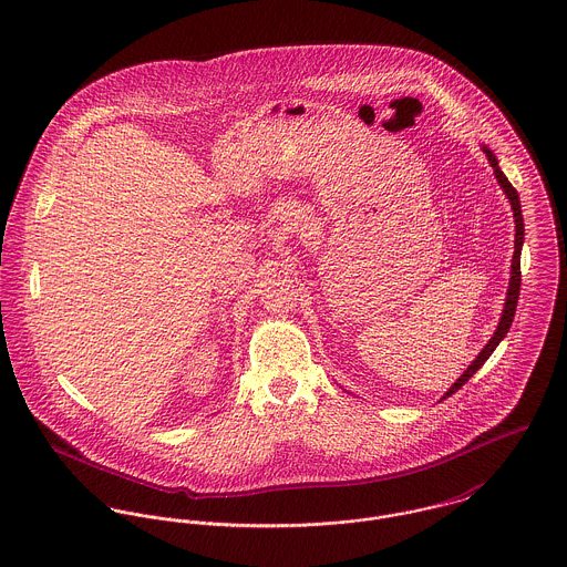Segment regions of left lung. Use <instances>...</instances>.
<instances>
[{"mask_svg":"<svg viewBox=\"0 0 567 567\" xmlns=\"http://www.w3.org/2000/svg\"><path fill=\"white\" fill-rule=\"evenodd\" d=\"M483 153L486 155V159L493 167V174L499 183V187L504 189L508 203H511V209H513V218H515V252H513V264H511V281H508V290H506V303H504V310H502V317H499V323L495 327L491 340L486 342L485 349L476 355V360L467 367V371L447 389V393L441 398V400H447L450 395H454L483 364L488 360V355L495 351V347L499 344V340L508 333L511 323H513V317H515V308H517V299H519V286H522V270H519V255H522V244H524V218H522V205H519V194L515 192V187L508 183V178L504 176V172L499 169L495 155L483 146Z\"/></svg>","mask_w":567,"mask_h":567,"instance_id":"obj_1","label":"left lung"}]
</instances>
